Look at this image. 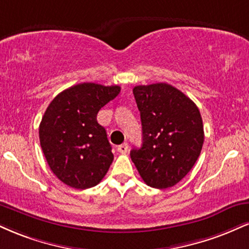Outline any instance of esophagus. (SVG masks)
<instances>
[{"label": "esophagus", "instance_id": "1", "mask_svg": "<svg viewBox=\"0 0 249 249\" xmlns=\"http://www.w3.org/2000/svg\"><path fill=\"white\" fill-rule=\"evenodd\" d=\"M127 149H128V145L126 142L122 143V145H119L118 147H117V151H118L119 153H122V154L127 153Z\"/></svg>", "mask_w": 249, "mask_h": 249}]
</instances>
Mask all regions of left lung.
<instances>
[{"instance_id":"8db88e82","label":"left lung","mask_w":249,"mask_h":249,"mask_svg":"<svg viewBox=\"0 0 249 249\" xmlns=\"http://www.w3.org/2000/svg\"><path fill=\"white\" fill-rule=\"evenodd\" d=\"M142 125V145L131 159L146 184L166 189L190 172L204 142L198 107L168 83L133 88Z\"/></svg>"}]
</instances>
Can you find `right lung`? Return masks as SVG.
<instances>
[{
  "mask_svg": "<svg viewBox=\"0 0 249 249\" xmlns=\"http://www.w3.org/2000/svg\"><path fill=\"white\" fill-rule=\"evenodd\" d=\"M119 91V86L80 83L56 95L47 107L39 140L51 170L65 184L88 189L106 176L113 154L97 113Z\"/></svg>",
  "mask_w": 249,
  "mask_h": 249,
  "instance_id": "obj_1",
  "label": "right lung"
}]
</instances>
